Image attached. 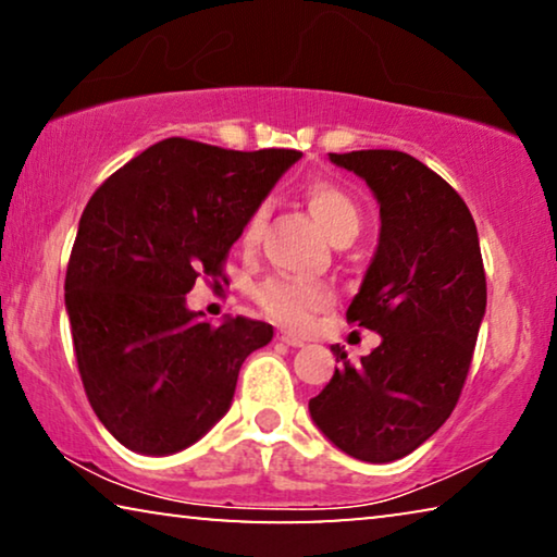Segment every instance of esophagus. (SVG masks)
I'll list each match as a JSON object with an SVG mask.
<instances>
[{
  "label": "esophagus",
  "instance_id": "obj_1",
  "mask_svg": "<svg viewBox=\"0 0 557 557\" xmlns=\"http://www.w3.org/2000/svg\"><path fill=\"white\" fill-rule=\"evenodd\" d=\"M277 339H280V343L289 345V347H305V339H302V337H297V335H293V332H280Z\"/></svg>",
  "mask_w": 557,
  "mask_h": 557
}]
</instances>
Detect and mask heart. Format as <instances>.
Segmentation results:
<instances>
[{"instance_id": "heart-1", "label": "heart", "mask_w": 557, "mask_h": 557, "mask_svg": "<svg viewBox=\"0 0 557 557\" xmlns=\"http://www.w3.org/2000/svg\"><path fill=\"white\" fill-rule=\"evenodd\" d=\"M305 202L318 225L325 230V235L332 243H352L362 227L360 207L355 199L345 193L343 187L332 185V182L318 180L305 187ZM264 222V207L247 218L243 227V245L252 247L262 232ZM255 300L262 307V312L272 318L280 325L305 330L314 320V314L325 312L332 305L330 287L320 285V282H300L289 277H270L264 280L260 287L255 289Z\"/></svg>"}]
</instances>
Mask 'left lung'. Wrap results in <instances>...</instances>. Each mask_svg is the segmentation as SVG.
Listing matches in <instances>:
<instances>
[{"mask_svg":"<svg viewBox=\"0 0 557 557\" xmlns=\"http://www.w3.org/2000/svg\"><path fill=\"white\" fill-rule=\"evenodd\" d=\"M380 202V243L347 322L380 332L360 364L332 352L310 414L330 443L364 462L410 455L450 418L468 377L487 287L475 220L462 197L397 149L330 154Z\"/></svg>","mask_w":557,"mask_h":557,"instance_id":"obj_1","label":"left lung"}]
</instances>
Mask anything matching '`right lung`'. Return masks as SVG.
Masks as SVG:
<instances>
[{"label": "right lung", "instance_id": "add662e5", "mask_svg": "<svg viewBox=\"0 0 557 557\" xmlns=\"http://www.w3.org/2000/svg\"><path fill=\"white\" fill-rule=\"evenodd\" d=\"M297 149L237 152L170 137L99 185L64 277L74 358L97 418L129 450L172 455L230 410L245 358L272 325L187 310Z\"/></svg>", "mask_w": 557, "mask_h": 557}]
</instances>
